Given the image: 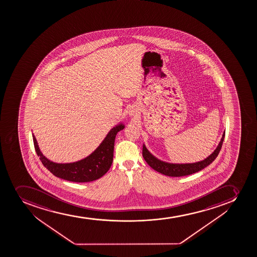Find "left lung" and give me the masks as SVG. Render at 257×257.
Segmentation results:
<instances>
[{
  "label": "left lung",
  "instance_id": "left-lung-1",
  "mask_svg": "<svg viewBox=\"0 0 257 257\" xmlns=\"http://www.w3.org/2000/svg\"><path fill=\"white\" fill-rule=\"evenodd\" d=\"M224 136H225V133L223 134L221 141L214 152L208 158L203 161H201V162H198V163H187V164H173V163H164V162L158 160L155 157H153L148 152L145 146H143V158L151 168H153L154 170L162 173V174H164V175L169 176V177H183V176L190 175L193 173H197L198 171L202 170L215 160V158H217V156L219 155V152L221 150Z\"/></svg>",
  "mask_w": 257,
  "mask_h": 257
}]
</instances>
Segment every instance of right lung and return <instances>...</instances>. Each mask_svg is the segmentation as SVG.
I'll return each mask as SVG.
<instances>
[{"label":"right lung","mask_w":257,"mask_h":257,"mask_svg":"<svg viewBox=\"0 0 257 257\" xmlns=\"http://www.w3.org/2000/svg\"><path fill=\"white\" fill-rule=\"evenodd\" d=\"M124 127V124L114 127L94 153L76 163H53L42 154L34 135H33V144L41 162L54 176L70 182L87 183L101 178L108 172L113 162L115 136Z\"/></svg>","instance_id":"add662e5"}]
</instances>
